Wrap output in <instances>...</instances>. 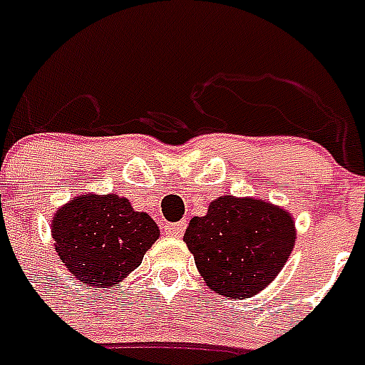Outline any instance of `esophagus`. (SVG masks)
<instances>
[{
    "label": "esophagus",
    "instance_id": "34e87169",
    "mask_svg": "<svg viewBox=\"0 0 365 365\" xmlns=\"http://www.w3.org/2000/svg\"><path fill=\"white\" fill-rule=\"evenodd\" d=\"M165 235L169 237H180L186 230V222H173V224H165L164 226Z\"/></svg>",
    "mask_w": 365,
    "mask_h": 365
}]
</instances>
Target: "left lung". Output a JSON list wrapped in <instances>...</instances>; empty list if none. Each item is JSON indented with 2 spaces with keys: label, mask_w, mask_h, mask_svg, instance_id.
<instances>
[{
  "label": "left lung",
  "mask_w": 365,
  "mask_h": 365,
  "mask_svg": "<svg viewBox=\"0 0 365 365\" xmlns=\"http://www.w3.org/2000/svg\"><path fill=\"white\" fill-rule=\"evenodd\" d=\"M185 243L211 290L226 298H252L273 282L292 255V212L260 197L232 194L212 200L194 217Z\"/></svg>",
  "instance_id": "obj_1"
}]
</instances>
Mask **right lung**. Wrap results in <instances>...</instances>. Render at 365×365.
<instances>
[{
	"label": "right lung",
	"instance_id": "1",
	"mask_svg": "<svg viewBox=\"0 0 365 365\" xmlns=\"http://www.w3.org/2000/svg\"><path fill=\"white\" fill-rule=\"evenodd\" d=\"M51 233L60 260L77 281L118 287L160 237L158 224L118 194H78L58 207Z\"/></svg>",
	"mask_w": 365,
	"mask_h": 365
}]
</instances>
